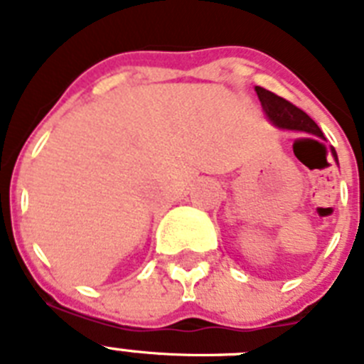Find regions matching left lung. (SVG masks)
<instances>
[{
	"label": "left lung",
	"mask_w": 364,
	"mask_h": 364,
	"mask_svg": "<svg viewBox=\"0 0 364 364\" xmlns=\"http://www.w3.org/2000/svg\"><path fill=\"white\" fill-rule=\"evenodd\" d=\"M255 91L264 112L277 127H281V129H294L302 131V133H311L315 134V136L323 138V131L319 129V125L315 124V122L308 117L306 112L301 111L299 107H295L291 102L284 100L282 96H277L275 92L268 91L264 87L257 85ZM332 153L337 160L336 149H332Z\"/></svg>",
	"instance_id": "left-lung-1"
}]
</instances>
